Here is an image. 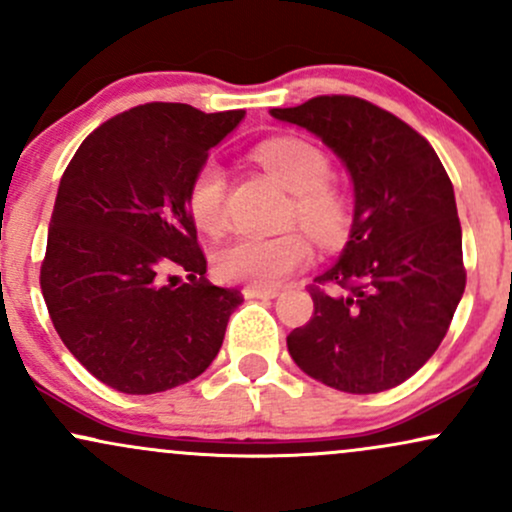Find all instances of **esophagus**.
<instances>
[{
	"label": "esophagus",
	"mask_w": 512,
	"mask_h": 512,
	"mask_svg": "<svg viewBox=\"0 0 512 512\" xmlns=\"http://www.w3.org/2000/svg\"><path fill=\"white\" fill-rule=\"evenodd\" d=\"M245 298H276L279 291L276 289H260V286H245L243 289Z\"/></svg>",
	"instance_id": "esophagus-1"
}]
</instances>
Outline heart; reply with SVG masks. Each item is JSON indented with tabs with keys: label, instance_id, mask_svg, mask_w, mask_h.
<instances>
[{
	"label": "heart",
	"instance_id": "b5f03b06",
	"mask_svg": "<svg viewBox=\"0 0 512 512\" xmlns=\"http://www.w3.org/2000/svg\"><path fill=\"white\" fill-rule=\"evenodd\" d=\"M255 158L281 187L293 195L291 219L320 245H337L351 221L344 192L330 180V158L320 146L303 139H269L257 146ZM226 173L216 161H204L187 190V211L199 231L219 233L226 223ZM310 260V243L301 231L281 236H236L214 252V272L223 281L267 289Z\"/></svg>",
	"mask_w": 512,
	"mask_h": 512
}]
</instances>
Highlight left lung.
Masks as SVG:
<instances>
[{
  "label": "left lung",
  "instance_id": "1",
  "mask_svg": "<svg viewBox=\"0 0 512 512\" xmlns=\"http://www.w3.org/2000/svg\"><path fill=\"white\" fill-rule=\"evenodd\" d=\"M272 117L308 129L354 182V223L342 255L310 286L315 313L286 346L310 378L373 395L436 354L467 272L452 182L416 129L354 96H317Z\"/></svg>",
  "mask_w": 512,
  "mask_h": 512
}]
</instances>
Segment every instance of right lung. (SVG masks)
Returning <instances> with one entry per match:
<instances>
[{"label": "right lung", "instance_id": "1", "mask_svg": "<svg viewBox=\"0 0 512 512\" xmlns=\"http://www.w3.org/2000/svg\"><path fill=\"white\" fill-rule=\"evenodd\" d=\"M243 117L139 105L88 134L64 170L40 289L64 346L117 392L154 395L195 380L243 303L204 276L187 211L199 166ZM170 268L188 272L185 285L162 281Z\"/></svg>", "mask_w": 512, "mask_h": 512}]
</instances>
